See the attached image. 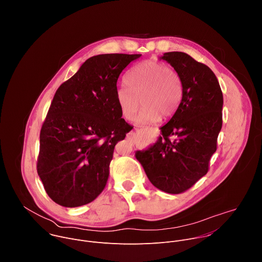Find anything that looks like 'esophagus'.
<instances>
[{"label": "esophagus", "mask_w": 262, "mask_h": 262, "mask_svg": "<svg viewBox=\"0 0 262 262\" xmlns=\"http://www.w3.org/2000/svg\"><path fill=\"white\" fill-rule=\"evenodd\" d=\"M147 129H148V130H150V129L154 130V128H146V130H147ZM127 138H128L130 141H134V140H135V134H129V135L127 136Z\"/></svg>", "instance_id": "esophagus-1"}]
</instances>
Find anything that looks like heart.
<instances>
[{
    "label": "heart",
    "mask_w": 262,
    "mask_h": 262,
    "mask_svg": "<svg viewBox=\"0 0 262 262\" xmlns=\"http://www.w3.org/2000/svg\"><path fill=\"white\" fill-rule=\"evenodd\" d=\"M127 87L116 90L115 98L120 113L132 120L142 104L137 119L139 123L157 122L161 116L171 117L182 97V82L179 74L167 64L147 60L133 67L125 78Z\"/></svg>",
    "instance_id": "heart-1"
}]
</instances>
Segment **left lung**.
<instances>
[{"mask_svg": "<svg viewBox=\"0 0 262 262\" xmlns=\"http://www.w3.org/2000/svg\"><path fill=\"white\" fill-rule=\"evenodd\" d=\"M179 74L182 97L162 136L145 150L136 152L148 179L159 190L180 194L208 171L222 128L223 93L212 70L181 52L165 53Z\"/></svg>", "mask_w": 262, "mask_h": 262, "instance_id": "1", "label": "left lung"}]
</instances>
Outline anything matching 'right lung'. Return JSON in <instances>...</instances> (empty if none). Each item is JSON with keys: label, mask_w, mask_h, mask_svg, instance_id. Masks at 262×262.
<instances>
[{"label": "right lung", "mask_w": 262, "mask_h": 262, "mask_svg": "<svg viewBox=\"0 0 262 262\" xmlns=\"http://www.w3.org/2000/svg\"><path fill=\"white\" fill-rule=\"evenodd\" d=\"M140 57L93 56L56 91L40 130L37 173L57 204L82 206L103 191L115 145L132 129L116 103L117 81Z\"/></svg>", "instance_id": "1"}]
</instances>
